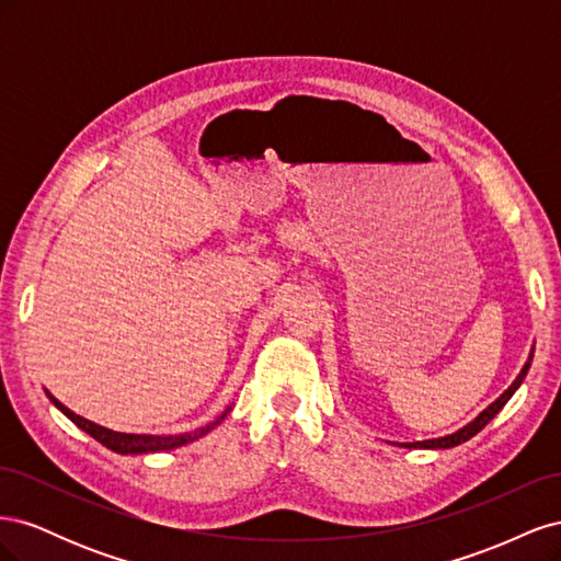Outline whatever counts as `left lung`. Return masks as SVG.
Returning a JSON list of instances; mask_svg holds the SVG:
<instances>
[{"instance_id":"obj_1","label":"left lung","mask_w":561,"mask_h":561,"mask_svg":"<svg viewBox=\"0 0 561 561\" xmlns=\"http://www.w3.org/2000/svg\"><path fill=\"white\" fill-rule=\"evenodd\" d=\"M531 360H534V355H529V360H526V365L522 367V371L517 375V379L513 381V386L507 388L505 393H503L496 402H491L478 419L470 421L468 426H463L461 431H456V433L445 435V437H437V439H423V443H400V447H407V449H449V447H456V445L466 443V439H470L472 435H478V433L486 426V423L503 410L505 402L511 400L515 390L522 386V381H524V377H526V371H529V367H531Z\"/></svg>"}]
</instances>
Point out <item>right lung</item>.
Segmentation results:
<instances>
[{
    "mask_svg": "<svg viewBox=\"0 0 561 561\" xmlns=\"http://www.w3.org/2000/svg\"><path fill=\"white\" fill-rule=\"evenodd\" d=\"M48 400L54 402L58 410L70 419L75 426H79L83 433H89L93 439H98L100 445H105L107 449L116 451V454H151V451H168V449H175V447H182L186 443H194V439L203 437L206 433H210L215 426H219V423L225 421L227 412L222 416H217L213 423H208V426H203L194 433H182V435H130V433H116V431H110V428H103L98 426V423L83 419L79 414H75L72 410H67V407L62 402H58L54 396L48 393Z\"/></svg>",
    "mask_w": 561,
    "mask_h": 561,
    "instance_id": "add662e5",
    "label": "right lung"
}]
</instances>
